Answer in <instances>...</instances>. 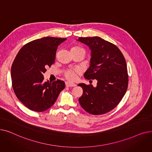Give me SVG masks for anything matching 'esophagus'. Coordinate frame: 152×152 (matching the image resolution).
Masks as SVG:
<instances>
[{"instance_id":"1","label":"esophagus","mask_w":152,"mask_h":152,"mask_svg":"<svg viewBox=\"0 0 152 152\" xmlns=\"http://www.w3.org/2000/svg\"><path fill=\"white\" fill-rule=\"evenodd\" d=\"M65 85L66 87H75L76 86V84L73 83H70V82H66Z\"/></svg>"}]
</instances>
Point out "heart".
<instances>
[{
  "label": "heart",
  "mask_w": 152,
  "mask_h": 152,
  "mask_svg": "<svg viewBox=\"0 0 152 152\" xmlns=\"http://www.w3.org/2000/svg\"><path fill=\"white\" fill-rule=\"evenodd\" d=\"M84 50L82 47H79V46H74L71 48V51H74V50ZM79 71L77 69H73V70H68L66 71L64 75H65V77L68 79V80L73 81L75 80L76 77V75L79 73Z\"/></svg>",
  "instance_id": "1"
}]
</instances>
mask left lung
<instances>
[{
	"mask_svg": "<svg viewBox=\"0 0 152 152\" xmlns=\"http://www.w3.org/2000/svg\"><path fill=\"white\" fill-rule=\"evenodd\" d=\"M77 41L88 45L91 50L90 66L84 77L97 81L95 87L92 84H78L83 89L79 103L90 114L108 113L121 102L128 86L124 57L115 44L100 37H79Z\"/></svg>",
	"mask_w": 152,
	"mask_h": 152,
	"instance_id": "left-lung-1",
	"label": "left lung"
}]
</instances>
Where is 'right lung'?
Here are the masks:
<instances>
[{
	"label": "right lung",
	"instance_id": "1",
	"mask_svg": "<svg viewBox=\"0 0 152 152\" xmlns=\"http://www.w3.org/2000/svg\"><path fill=\"white\" fill-rule=\"evenodd\" d=\"M66 39H36L24 45L16 56L11 69L13 89L19 100L32 111L41 112L50 108L65 87L59 79L44 82L43 74L54 63L58 46Z\"/></svg>",
	"mask_w": 152,
	"mask_h": 152
}]
</instances>
